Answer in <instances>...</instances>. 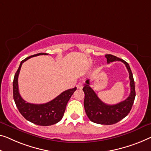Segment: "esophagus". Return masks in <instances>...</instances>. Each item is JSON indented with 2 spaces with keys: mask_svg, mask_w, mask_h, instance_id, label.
<instances>
[{
  "mask_svg": "<svg viewBox=\"0 0 151 151\" xmlns=\"http://www.w3.org/2000/svg\"><path fill=\"white\" fill-rule=\"evenodd\" d=\"M83 87V83L82 82L78 83V84L76 85V87H77L78 89H82Z\"/></svg>",
  "mask_w": 151,
  "mask_h": 151,
  "instance_id": "obj_1",
  "label": "esophagus"
}]
</instances>
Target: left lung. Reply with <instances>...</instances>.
Here are the masks:
<instances>
[{"instance_id": "left-lung-1", "label": "left lung", "mask_w": 151, "mask_h": 151, "mask_svg": "<svg viewBox=\"0 0 151 151\" xmlns=\"http://www.w3.org/2000/svg\"><path fill=\"white\" fill-rule=\"evenodd\" d=\"M105 57L109 64L114 61H121L125 65L129 75L131 90L129 96L116 104H106L98 97L97 94L90 87L89 79H87L83 88L85 93L84 108L87 116L92 122L101 125H112L122 120L129 114L136 97V91L133 75L128 63L111 54H106Z\"/></svg>"}]
</instances>
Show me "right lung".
I'll use <instances>...</instances> for the list:
<instances>
[{
  "label": "right lung",
  "instance_id": "obj_1",
  "mask_svg": "<svg viewBox=\"0 0 151 151\" xmlns=\"http://www.w3.org/2000/svg\"><path fill=\"white\" fill-rule=\"evenodd\" d=\"M40 55H47L45 53H40L31 55L22 60L15 74L13 82V99L16 106L22 115L31 123L41 126H49L59 122L64 116L65 110L70 98H71L76 87L63 91L61 94L45 104H36L26 102L20 96L18 89V76L22 65L30 58Z\"/></svg>",
  "mask_w": 151,
  "mask_h": 151
}]
</instances>
